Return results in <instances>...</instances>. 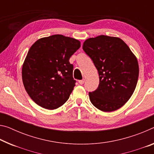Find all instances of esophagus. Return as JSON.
Wrapping results in <instances>:
<instances>
[{
  "label": "esophagus",
  "instance_id": "esophagus-1",
  "mask_svg": "<svg viewBox=\"0 0 154 154\" xmlns=\"http://www.w3.org/2000/svg\"><path fill=\"white\" fill-rule=\"evenodd\" d=\"M84 82H85V79L79 80V84L80 85H82V84H84Z\"/></svg>",
  "mask_w": 154,
  "mask_h": 154
}]
</instances>
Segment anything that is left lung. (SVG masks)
Returning a JSON list of instances; mask_svg holds the SVG:
<instances>
[{
  "instance_id": "1",
  "label": "left lung",
  "mask_w": 154,
  "mask_h": 154,
  "mask_svg": "<svg viewBox=\"0 0 154 154\" xmlns=\"http://www.w3.org/2000/svg\"><path fill=\"white\" fill-rule=\"evenodd\" d=\"M83 50L98 70V88L89 92L91 103L100 110L109 112L121 108L130 99L137 84V58L118 37L99 35L84 42Z\"/></svg>"
}]
</instances>
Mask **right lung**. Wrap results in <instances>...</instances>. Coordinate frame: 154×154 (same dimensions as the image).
Masks as SVG:
<instances>
[{"mask_svg":"<svg viewBox=\"0 0 154 154\" xmlns=\"http://www.w3.org/2000/svg\"><path fill=\"white\" fill-rule=\"evenodd\" d=\"M81 46L78 40L63 35L39 39L31 46L22 68L26 92L47 109L62 106L75 86L69 59Z\"/></svg>","mask_w":154,"mask_h":154,"instance_id":"1","label":"right lung"}]
</instances>
